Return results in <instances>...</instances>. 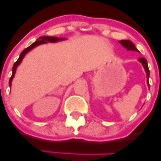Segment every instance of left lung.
Returning <instances> with one entry per match:
<instances>
[{"label": "left lung", "mask_w": 161, "mask_h": 161, "mask_svg": "<svg viewBox=\"0 0 161 161\" xmlns=\"http://www.w3.org/2000/svg\"><path fill=\"white\" fill-rule=\"evenodd\" d=\"M119 43L121 44L123 47H125L128 51H138V49L136 48V46L133 43H132L131 41L129 40H122L119 41ZM138 61L140 63H142V64L143 65L144 68H145V70L146 72V74H147V86H149V82H148V78H149V75H150V71H149L148 69V66H147V60H145V58L142 57V58L138 59Z\"/></svg>", "instance_id": "obj_1"}]
</instances>
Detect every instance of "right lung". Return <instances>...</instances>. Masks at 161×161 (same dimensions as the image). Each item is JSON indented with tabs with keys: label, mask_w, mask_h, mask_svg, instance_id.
<instances>
[{
	"label": "right lung",
	"mask_w": 161,
	"mask_h": 161,
	"mask_svg": "<svg viewBox=\"0 0 161 161\" xmlns=\"http://www.w3.org/2000/svg\"><path fill=\"white\" fill-rule=\"evenodd\" d=\"M64 39H65V38H57V37L42 36V37H40L39 39H38L36 42H35L34 43L32 44V45L29 46V47H28L27 48L24 49L23 51V52L21 53V54L19 55V57L18 58V60H16L15 64H14V66H13V73H12V75H11L10 79V81H9V85H10V86H11V82H12V80H13V79H14V75H15L16 68H17V66L19 65L20 63H21L22 60H23V57H25V55L29 51H30L31 50L34 48V47H36V46L42 45V44H46V43H47V42H59V41H62Z\"/></svg>",
	"instance_id": "right-lung-1"
}]
</instances>
